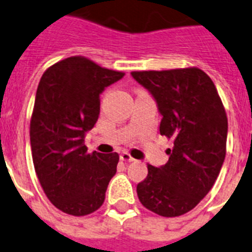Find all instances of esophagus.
Instances as JSON below:
<instances>
[{"label":"esophagus","instance_id":"1","mask_svg":"<svg viewBox=\"0 0 252 252\" xmlns=\"http://www.w3.org/2000/svg\"><path fill=\"white\" fill-rule=\"evenodd\" d=\"M120 159H122V161H126V162H132V161H134V158H133L128 152L120 153Z\"/></svg>","mask_w":252,"mask_h":252}]
</instances>
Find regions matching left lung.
I'll use <instances>...</instances> for the list:
<instances>
[{
	"label": "left lung",
	"instance_id": "left-lung-1",
	"mask_svg": "<svg viewBox=\"0 0 252 252\" xmlns=\"http://www.w3.org/2000/svg\"><path fill=\"white\" fill-rule=\"evenodd\" d=\"M132 76L156 100L162 115L159 133L174 143L166 150L165 165H147V178L137 185L138 199L158 216L179 217L199 204L220 175L226 157V110L213 81L196 67Z\"/></svg>",
	"mask_w": 252,
	"mask_h": 252
}]
</instances>
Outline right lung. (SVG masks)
Instances as JSON below:
<instances>
[{"label": "right lung", "instance_id": "obj_1", "mask_svg": "<svg viewBox=\"0 0 252 252\" xmlns=\"http://www.w3.org/2000/svg\"><path fill=\"white\" fill-rule=\"evenodd\" d=\"M123 76L82 56L41 76L30 120L32 162L45 195L64 213L87 216L104 203L119 155L89 153L85 134L99 118L100 94Z\"/></svg>", "mask_w": 252, "mask_h": 252}]
</instances>
